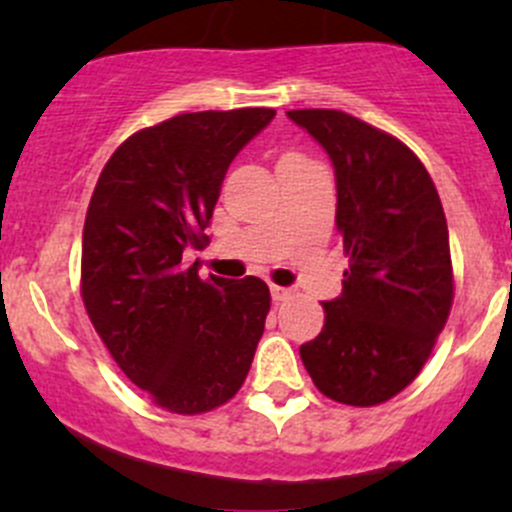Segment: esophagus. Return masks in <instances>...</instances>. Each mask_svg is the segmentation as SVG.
<instances>
[{"label":"esophagus","mask_w":512,"mask_h":512,"mask_svg":"<svg viewBox=\"0 0 512 512\" xmlns=\"http://www.w3.org/2000/svg\"><path fill=\"white\" fill-rule=\"evenodd\" d=\"M270 294H272V302L280 304V302H285V299H289V294H292V289L272 285V287H270Z\"/></svg>","instance_id":"34e87169"}]
</instances>
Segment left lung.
<instances>
[{"instance_id":"1","label":"left lung","mask_w":512,"mask_h":512,"mask_svg":"<svg viewBox=\"0 0 512 512\" xmlns=\"http://www.w3.org/2000/svg\"><path fill=\"white\" fill-rule=\"evenodd\" d=\"M327 151L349 270L324 327L299 347L314 386L349 406L404 391L426 364L453 302L451 247L431 175L389 133L344 111H287Z\"/></svg>"}]
</instances>
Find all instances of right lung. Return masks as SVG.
Returning a JSON list of instances; mask_svg holds the SVG:
<instances>
[{
    "label": "right lung",
    "instance_id": "right-lung-1",
    "mask_svg": "<svg viewBox=\"0 0 512 512\" xmlns=\"http://www.w3.org/2000/svg\"><path fill=\"white\" fill-rule=\"evenodd\" d=\"M272 108L180 113L133 133L101 170L81 240V297L123 374L173 414L237 394L270 312L260 277L183 270L237 153Z\"/></svg>",
    "mask_w": 512,
    "mask_h": 512
}]
</instances>
